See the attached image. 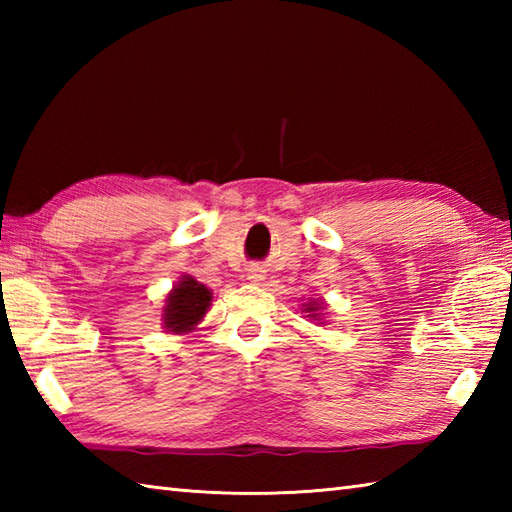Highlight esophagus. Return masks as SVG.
<instances>
[{
  "label": "esophagus",
  "mask_w": 512,
  "mask_h": 512,
  "mask_svg": "<svg viewBox=\"0 0 512 512\" xmlns=\"http://www.w3.org/2000/svg\"><path fill=\"white\" fill-rule=\"evenodd\" d=\"M248 279H250V281H255V284H257V281H262V279H264V275H262V270H257V268H253V270H250V273H248Z\"/></svg>",
  "instance_id": "esophagus-1"
}]
</instances>
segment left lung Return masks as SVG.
<instances>
[{
    "label": "left lung",
    "mask_w": 512,
    "mask_h": 512,
    "mask_svg": "<svg viewBox=\"0 0 512 512\" xmlns=\"http://www.w3.org/2000/svg\"><path fill=\"white\" fill-rule=\"evenodd\" d=\"M323 310H325V301H321V299H308L306 303H301V312H306V317L310 321H317L319 325L325 323Z\"/></svg>",
    "instance_id": "8db88e82"
}]
</instances>
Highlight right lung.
Returning a JSON list of instances; mask_svg holds the SVG:
<instances>
[{
	"mask_svg": "<svg viewBox=\"0 0 512 512\" xmlns=\"http://www.w3.org/2000/svg\"><path fill=\"white\" fill-rule=\"evenodd\" d=\"M213 292L191 275H182L162 306V328L169 334H189L211 310Z\"/></svg>",
	"mask_w": 512,
	"mask_h": 512,
	"instance_id": "add662e5",
	"label": "right lung"
}]
</instances>
